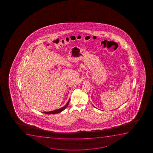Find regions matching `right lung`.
I'll use <instances>...</instances> for the list:
<instances>
[{
  "label": "right lung",
  "mask_w": 153,
  "mask_h": 153,
  "mask_svg": "<svg viewBox=\"0 0 153 153\" xmlns=\"http://www.w3.org/2000/svg\"><path fill=\"white\" fill-rule=\"evenodd\" d=\"M70 100V99H69ZM68 101V102L67 103V104L65 105L64 107H63V108H60V109H57V110H54V111H50V112H44L43 113H45V114H56V113H60L62 111H63L64 110H65L66 108V107L68 106V103L69 102V100Z\"/></svg>",
  "instance_id": "1"
}]
</instances>
